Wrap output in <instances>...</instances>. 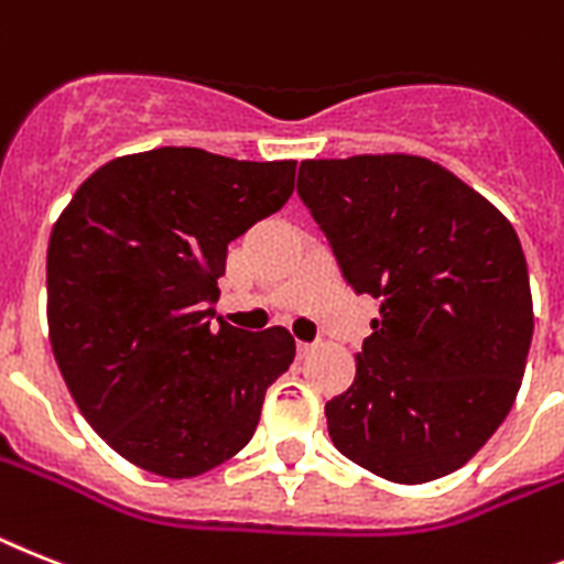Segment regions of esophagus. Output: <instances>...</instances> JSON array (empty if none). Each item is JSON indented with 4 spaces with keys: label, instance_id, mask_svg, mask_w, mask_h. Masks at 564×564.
I'll return each instance as SVG.
<instances>
[{
    "label": "esophagus",
    "instance_id": "esophagus-1",
    "mask_svg": "<svg viewBox=\"0 0 564 564\" xmlns=\"http://www.w3.org/2000/svg\"><path fill=\"white\" fill-rule=\"evenodd\" d=\"M312 349H315V344H312V340H297V355H306V352H312Z\"/></svg>",
    "mask_w": 564,
    "mask_h": 564
}]
</instances>
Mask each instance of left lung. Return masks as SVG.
Here are the masks:
<instances>
[{"instance_id": "obj_1", "label": "left lung", "mask_w": 564, "mask_h": 564, "mask_svg": "<svg viewBox=\"0 0 564 564\" xmlns=\"http://www.w3.org/2000/svg\"><path fill=\"white\" fill-rule=\"evenodd\" d=\"M297 194L349 286L381 301L352 387L326 401L329 438L399 485L458 470L510 413L531 349V281L513 226L413 154L304 160Z\"/></svg>"}]
</instances>
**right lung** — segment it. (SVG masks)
Segmentation results:
<instances>
[{
  "instance_id": "obj_1",
  "label": "right lung",
  "mask_w": 564,
  "mask_h": 564,
  "mask_svg": "<svg viewBox=\"0 0 564 564\" xmlns=\"http://www.w3.org/2000/svg\"><path fill=\"white\" fill-rule=\"evenodd\" d=\"M292 188L295 160L165 145L97 169L54 224V358L85 421L131 465L188 479L254 435L295 338L283 326L212 329L217 278L231 240Z\"/></svg>"
}]
</instances>
